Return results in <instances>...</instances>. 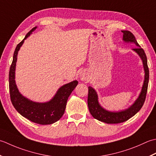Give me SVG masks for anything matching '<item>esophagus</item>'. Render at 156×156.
I'll use <instances>...</instances> for the list:
<instances>
[{"label": "esophagus", "mask_w": 156, "mask_h": 156, "mask_svg": "<svg viewBox=\"0 0 156 156\" xmlns=\"http://www.w3.org/2000/svg\"><path fill=\"white\" fill-rule=\"evenodd\" d=\"M87 77V73L85 71H82L80 73V79L82 81H85Z\"/></svg>", "instance_id": "34e87169"}]
</instances>
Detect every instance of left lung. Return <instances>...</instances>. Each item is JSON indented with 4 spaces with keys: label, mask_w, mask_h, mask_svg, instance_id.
<instances>
[{
    "label": "left lung",
    "mask_w": 156,
    "mask_h": 156,
    "mask_svg": "<svg viewBox=\"0 0 156 156\" xmlns=\"http://www.w3.org/2000/svg\"><path fill=\"white\" fill-rule=\"evenodd\" d=\"M121 31L123 34L122 40L124 42L126 43L135 44L137 46L133 48V50L137 54L143 62L145 72L144 81L140 94H139L138 98L135 101V102L131 106L125 110L113 111V112L104 109L99 103L96 91L91 86L88 87L87 105L89 110H90L91 114L94 119L108 124H117L125 122L127 120H129L141 110L145 102L148 87L149 69L147 66V57H146L144 50L139 45L134 35L131 31L126 30H122Z\"/></svg>",
    "instance_id": "8db88e82"
}]
</instances>
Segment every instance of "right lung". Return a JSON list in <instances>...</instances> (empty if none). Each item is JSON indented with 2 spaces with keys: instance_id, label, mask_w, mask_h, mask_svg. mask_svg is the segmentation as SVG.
<instances>
[{
  "instance_id": "right-lung-1",
  "label": "right lung",
  "mask_w": 156,
  "mask_h": 156,
  "mask_svg": "<svg viewBox=\"0 0 156 156\" xmlns=\"http://www.w3.org/2000/svg\"><path fill=\"white\" fill-rule=\"evenodd\" d=\"M37 27H34L27 34L24 39L17 44L15 50L13 59L9 71V91L11 102L16 110L21 116L40 125H51L61 119L65 113L68 98L78 84L77 80L60 87L55 96L46 102H37L23 96L17 87L15 83V68L17 55L25 40L29 37Z\"/></svg>"
}]
</instances>
